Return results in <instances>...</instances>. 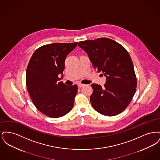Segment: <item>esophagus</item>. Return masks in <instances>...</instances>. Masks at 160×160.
I'll list each match as a JSON object with an SVG mask.
<instances>
[{
    "instance_id": "1",
    "label": "esophagus",
    "mask_w": 160,
    "mask_h": 160,
    "mask_svg": "<svg viewBox=\"0 0 160 160\" xmlns=\"http://www.w3.org/2000/svg\"><path fill=\"white\" fill-rule=\"evenodd\" d=\"M77 86H78V88H82V87H83V86H84V84H83L82 83H78L77 84Z\"/></svg>"
}]
</instances>
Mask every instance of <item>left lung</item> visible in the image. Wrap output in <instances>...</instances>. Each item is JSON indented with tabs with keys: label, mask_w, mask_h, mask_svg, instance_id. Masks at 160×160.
I'll return each instance as SVG.
<instances>
[{
	"label": "left lung",
	"mask_w": 160,
	"mask_h": 160,
	"mask_svg": "<svg viewBox=\"0 0 160 160\" xmlns=\"http://www.w3.org/2000/svg\"><path fill=\"white\" fill-rule=\"evenodd\" d=\"M78 46L88 54L94 69L106 77L103 88L97 84H92L90 100L93 108L107 116L121 113L129 105L137 87L128 52L121 44L107 38L80 41Z\"/></svg>",
	"instance_id": "obj_1"
}]
</instances>
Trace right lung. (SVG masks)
<instances>
[{"mask_svg": "<svg viewBox=\"0 0 160 160\" xmlns=\"http://www.w3.org/2000/svg\"><path fill=\"white\" fill-rule=\"evenodd\" d=\"M53 43L39 47L31 57L26 69V86L33 104L46 116L58 118L74 106L77 86H67L58 77L65 68L67 55L77 45Z\"/></svg>", "mask_w": 160, "mask_h": 160, "instance_id": "right-lung-1", "label": "right lung"}]
</instances>
